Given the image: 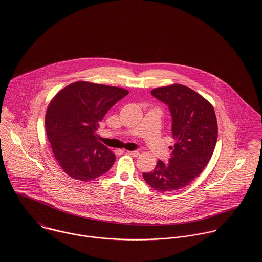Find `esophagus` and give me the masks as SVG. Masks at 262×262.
Masks as SVG:
<instances>
[{"mask_svg": "<svg viewBox=\"0 0 262 262\" xmlns=\"http://www.w3.org/2000/svg\"><path fill=\"white\" fill-rule=\"evenodd\" d=\"M127 153L134 157H137L139 155V152L137 150H134V151H127Z\"/></svg>", "mask_w": 262, "mask_h": 262, "instance_id": "34e87169", "label": "esophagus"}]
</instances>
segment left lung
<instances>
[{"label":"left lung","mask_w":262,"mask_h":262,"mask_svg":"<svg viewBox=\"0 0 262 262\" xmlns=\"http://www.w3.org/2000/svg\"><path fill=\"white\" fill-rule=\"evenodd\" d=\"M153 97L166 104L176 140L169 163L158 160L144 181L158 191L181 189L193 181L211 159L218 126L211 104L194 90L181 84L155 88Z\"/></svg>","instance_id":"left-lung-1"}]
</instances>
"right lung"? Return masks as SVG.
Wrapping results in <instances>:
<instances>
[{
	"instance_id": "add662e5",
	"label": "right lung",
	"mask_w": 262,
	"mask_h": 262,
	"mask_svg": "<svg viewBox=\"0 0 262 262\" xmlns=\"http://www.w3.org/2000/svg\"><path fill=\"white\" fill-rule=\"evenodd\" d=\"M127 94L124 88L77 81L51 101L46 134L66 174L88 182L110 170L116 156L96 139L95 132L106 113Z\"/></svg>"
}]
</instances>
